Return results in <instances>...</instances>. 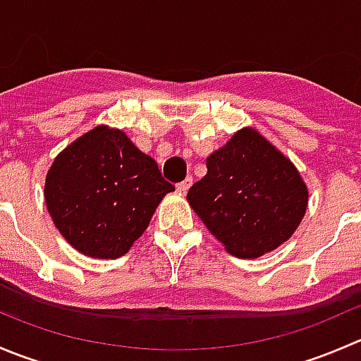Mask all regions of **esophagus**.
I'll return each mask as SVG.
<instances>
[{"label":"esophagus","instance_id":"esophagus-1","mask_svg":"<svg viewBox=\"0 0 361 361\" xmlns=\"http://www.w3.org/2000/svg\"><path fill=\"white\" fill-rule=\"evenodd\" d=\"M190 187H192V176H187L183 181H180V183L176 185V190L181 192V194H185Z\"/></svg>","mask_w":361,"mask_h":361}]
</instances>
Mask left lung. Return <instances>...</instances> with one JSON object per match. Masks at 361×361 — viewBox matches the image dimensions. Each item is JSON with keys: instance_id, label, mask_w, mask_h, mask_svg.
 I'll return each mask as SVG.
<instances>
[{"instance_id": "1", "label": "left lung", "mask_w": 361, "mask_h": 361, "mask_svg": "<svg viewBox=\"0 0 361 361\" xmlns=\"http://www.w3.org/2000/svg\"><path fill=\"white\" fill-rule=\"evenodd\" d=\"M206 166L187 199L228 253L260 257L293 234L307 207V188L293 164L257 130H239Z\"/></svg>"}]
</instances>
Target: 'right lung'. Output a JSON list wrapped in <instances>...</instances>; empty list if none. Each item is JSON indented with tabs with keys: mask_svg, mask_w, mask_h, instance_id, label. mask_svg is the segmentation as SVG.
Wrapping results in <instances>:
<instances>
[{
	"mask_svg": "<svg viewBox=\"0 0 361 361\" xmlns=\"http://www.w3.org/2000/svg\"><path fill=\"white\" fill-rule=\"evenodd\" d=\"M173 190L150 155L122 130L101 126L57 155L47 174L45 201L73 248L94 258H118Z\"/></svg>",
	"mask_w": 361,
	"mask_h": 361,
	"instance_id": "obj_1",
	"label": "right lung"
}]
</instances>
